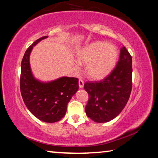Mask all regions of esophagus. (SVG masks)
I'll return each mask as SVG.
<instances>
[{
    "mask_svg": "<svg viewBox=\"0 0 158 158\" xmlns=\"http://www.w3.org/2000/svg\"><path fill=\"white\" fill-rule=\"evenodd\" d=\"M84 81H83L81 79H79V85L80 89H82V88L84 87Z\"/></svg>",
    "mask_w": 158,
    "mask_h": 158,
    "instance_id": "34e87169",
    "label": "esophagus"
}]
</instances>
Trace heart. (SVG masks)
Wrapping results in <instances>:
<instances>
[{
    "mask_svg": "<svg viewBox=\"0 0 158 158\" xmlns=\"http://www.w3.org/2000/svg\"><path fill=\"white\" fill-rule=\"evenodd\" d=\"M118 50L116 46L105 41H95L85 44L77 54V62L85 65V74L90 79L100 80L111 73L116 65ZM74 68L79 69L75 64Z\"/></svg>",
    "mask_w": 158,
    "mask_h": 158,
    "instance_id": "obj_1",
    "label": "heart"
}]
</instances>
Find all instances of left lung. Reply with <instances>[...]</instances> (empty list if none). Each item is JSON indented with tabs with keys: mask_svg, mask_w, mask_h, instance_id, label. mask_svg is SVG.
I'll use <instances>...</instances> for the list:
<instances>
[{
	"mask_svg": "<svg viewBox=\"0 0 158 158\" xmlns=\"http://www.w3.org/2000/svg\"><path fill=\"white\" fill-rule=\"evenodd\" d=\"M116 68L105 79L85 82L84 89L89 96L85 107L87 116L96 123H106L123 111L132 90V56L124 46L120 51Z\"/></svg>",
	"mask_w": 158,
	"mask_h": 158,
	"instance_id": "left-lung-1",
	"label": "left lung"
}]
</instances>
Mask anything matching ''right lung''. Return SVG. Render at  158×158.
Returning <instances> with one entry per match:
<instances>
[{"instance_id":"1","label":"right lung","mask_w":158,"mask_h":158,"mask_svg":"<svg viewBox=\"0 0 158 158\" xmlns=\"http://www.w3.org/2000/svg\"><path fill=\"white\" fill-rule=\"evenodd\" d=\"M48 36L35 41L23 56L21 65L20 90L26 107L37 118L45 123H55L65 116L67 106L79 89L78 79L62 77L42 82L35 79L30 65V55L34 46Z\"/></svg>"}]
</instances>
